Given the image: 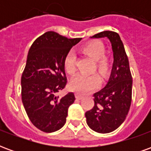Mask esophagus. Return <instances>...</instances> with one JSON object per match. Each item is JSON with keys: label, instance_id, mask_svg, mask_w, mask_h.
I'll return each instance as SVG.
<instances>
[{"label": "esophagus", "instance_id": "esophagus-1", "mask_svg": "<svg viewBox=\"0 0 151 151\" xmlns=\"http://www.w3.org/2000/svg\"><path fill=\"white\" fill-rule=\"evenodd\" d=\"M75 97L77 99H82L84 97V95H82V94H80V93H78V92H76Z\"/></svg>", "mask_w": 151, "mask_h": 151}]
</instances>
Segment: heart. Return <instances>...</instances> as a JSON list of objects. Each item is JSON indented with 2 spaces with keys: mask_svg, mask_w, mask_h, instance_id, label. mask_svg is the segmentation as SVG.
<instances>
[{
  "mask_svg": "<svg viewBox=\"0 0 151 151\" xmlns=\"http://www.w3.org/2000/svg\"><path fill=\"white\" fill-rule=\"evenodd\" d=\"M82 52L95 60L96 69L102 76L107 75L109 69V63L104 57L105 48L102 43L96 42L88 43L82 47ZM64 67L66 73L70 75L75 73L76 55L73 51L67 53L64 61ZM100 82V78L95 73L90 75L79 73L70 81L69 88L74 91L87 93L97 88Z\"/></svg>",
  "mask_w": 151,
  "mask_h": 151,
  "instance_id": "obj_1",
  "label": "heart"
}]
</instances>
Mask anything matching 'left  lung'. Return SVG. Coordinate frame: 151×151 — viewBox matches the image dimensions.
<instances>
[{"label":"left lung","mask_w":151,"mask_h":151,"mask_svg":"<svg viewBox=\"0 0 151 151\" xmlns=\"http://www.w3.org/2000/svg\"><path fill=\"white\" fill-rule=\"evenodd\" d=\"M91 38H108L113 52V64L108 83L94 94L95 105L85 114L86 124L92 130L108 133L120 126L129 111L132 76L123 43L116 32L104 31Z\"/></svg>","instance_id":"left-lung-1"}]
</instances>
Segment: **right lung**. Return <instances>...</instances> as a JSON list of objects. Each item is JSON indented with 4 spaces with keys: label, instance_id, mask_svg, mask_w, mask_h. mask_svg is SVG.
I'll return each mask as SVG.
<instances>
[{
    "label": "right lung",
    "instance_id": "right-lung-1",
    "mask_svg": "<svg viewBox=\"0 0 151 151\" xmlns=\"http://www.w3.org/2000/svg\"><path fill=\"white\" fill-rule=\"evenodd\" d=\"M81 40L47 31L35 40L28 52L21 78L22 100L31 123L43 132L52 133L61 129L69 107L75 100L73 92L63 97L56 94L67 82L65 58Z\"/></svg>",
    "mask_w": 151,
    "mask_h": 151
}]
</instances>
